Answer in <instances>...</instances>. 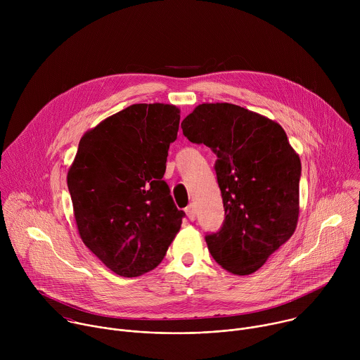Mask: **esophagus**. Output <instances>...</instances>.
Segmentation results:
<instances>
[{
  "label": "esophagus",
  "mask_w": 360,
  "mask_h": 360,
  "mask_svg": "<svg viewBox=\"0 0 360 360\" xmlns=\"http://www.w3.org/2000/svg\"><path fill=\"white\" fill-rule=\"evenodd\" d=\"M185 212H186L189 221H195L196 219V210H195V205L193 203L189 205V207L185 210Z\"/></svg>",
  "instance_id": "esophagus-1"
}]
</instances>
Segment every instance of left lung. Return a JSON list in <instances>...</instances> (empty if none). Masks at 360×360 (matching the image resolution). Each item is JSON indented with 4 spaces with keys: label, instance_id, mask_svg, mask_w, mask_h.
Instances as JSON below:
<instances>
[{
    "label": "left lung",
    "instance_id": "obj_1",
    "mask_svg": "<svg viewBox=\"0 0 360 360\" xmlns=\"http://www.w3.org/2000/svg\"><path fill=\"white\" fill-rule=\"evenodd\" d=\"M181 128L218 158L225 221L205 236L212 258L235 275H250L296 229L299 155L278 122L226 102L198 105Z\"/></svg>",
    "mask_w": 360,
    "mask_h": 360
}]
</instances>
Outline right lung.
Wrapping results in <instances>:
<instances>
[{
	"mask_svg": "<svg viewBox=\"0 0 360 360\" xmlns=\"http://www.w3.org/2000/svg\"><path fill=\"white\" fill-rule=\"evenodd\" d=\"M179 108L134 104L84 134L67 184L85 246L114 274L155 269L179 232V211L167 182V157Z\"/></svg>",
	"mask_w": 360,
	"mask_h": 360,
	"instance_id": "add662e5",
	"label": "right lung"
}]
</instances>
